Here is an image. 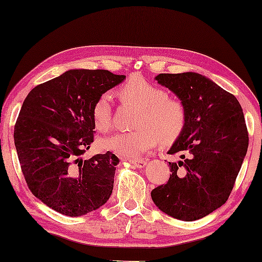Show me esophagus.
<instances>
[{
	"label": "esophagus",
	"instance_id": "34e87169",
	"mask_svg": "<svg viewBox=\"0 0 262 262\" xmlns=\"http://www.w3.org/2000/svg\"><path fill=\"white\" fill-rule=\"evenodd\" d=\"M128 162H130L134 167L137 168H144L146 164L145 160H128Z\"/></svg>",
	"mask_w": 262,
	"mask_h": 262
}]
</instances>
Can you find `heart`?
Returning <instances> with one entry per match:
<instances>
[{
  "label": "heart",
  "mask_w": 262,
  "mask_h": 262,
  "mask_svg": "<svg viewBox=\"0 0 262 262\" xmlns=\"http://www.w3.org/2000/svg\"><path fill=\"white\" fill-rule=\"evenodd\" d=\"M120 98L141 107L135 126L137 130L118 132L102 141L103 149L117 155L136 159L162 143L177 139L186 124V108L180 100L169 98L161 87L144 78H132L119 91ZM92 116L98 130L106 132L112 126V96L103 93L96 99Z\"/></svg>",
  "instance_id": "1"
}]
</instances>
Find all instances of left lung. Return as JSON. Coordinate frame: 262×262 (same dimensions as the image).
<instances>
[{
    "label": "left lung",
    "mask_w": 262,
    "mask_h": 262,
    "mask_svg": "<svg viewBox=\"0 0 262 262\" xmlns=\"http://www.w3.org/2000/svg\"><path fill=\"white\" fill-rule=\"evenodd\" d=\"M155 80L184 103L186 124L168 151L181 160L169 162V180L152 189V202L177 220H200L227 202L241 169L249 141L242 107L200 74H160Z\"/></svg>",
    "instance_id": "1"
}]
</instances>
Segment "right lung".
I'll return each mask as SVG.
<instances>
[{"mask_svg":"<svg viewBox=\"0 0 262 262\" xmlns=\"http://www.w3.org/2000/svg\"><path fill=\"white\" fill-rule=\"evenodd\" d=\"M108 70H68L28 93L14 127V143L28 188L70 217L102 206L112 194L119 159L111 151L83 160L94 141L96 99L123 82Z\"/></svg>","mask_w":262,"mask_h":262,"instance_id":"add662e5","label":"right lung"}]
</instances>
